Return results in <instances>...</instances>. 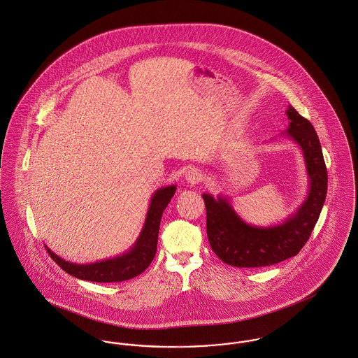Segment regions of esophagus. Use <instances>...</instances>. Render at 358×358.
Wrapping results in <instances>:
<instances>
[{
	"label": "esophagus",
	"instance_id": "1",
	"mask_svg": "<svg viewBox=\"0 0 358 358\" xmlns=\"http://www.w3.org/2000/svg\"><path fill=\"white\" fill-rule=\"evenodd\" d=\"M185 180H187V182L188 184H197L200 180H201V171L199 170V169H196V167H192V169H189L187 173H185Z\"/></svg>",
	"mask_w": 358,
	"mask_h": 358
}]
</instances>
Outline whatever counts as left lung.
Masks as SVG:
<instances>
[{"instance_id": "1", "label": "left lung", "mask_w": 358, "mask_h": 358, "mask_svg": "<svg viewBox=\"0 0 358 358\" xmlns=\"http://www.w3.org/2000/svg\"><path fill=\"white\" fill-rule=\"evenodd\" d=\"M286 115L290 122L283 135L294 140L303 150L309 176L308 196L296 214L283 223L257 227L241 220L226 197L214 199L210 193H204L208 241L226 264L253 268L293 257L306 244L319 220L329 181L322 145L313 125L293 106L287 108Z\"/></svg>"}]
</instances>
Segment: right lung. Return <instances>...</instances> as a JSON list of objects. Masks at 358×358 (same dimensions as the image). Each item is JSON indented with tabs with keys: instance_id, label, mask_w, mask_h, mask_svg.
Segmentation results:
<instances>
[{
	"instance_id": "1",
	"label": "right lung",
	"mask_w": 358,
	"mask_h": 358,
	"mask_svg": "<svg viewBox=\"0 0 358 358\" xmlns=\"http://www.w3.org/2000/svg\"><path fill=\"white\" fill-rule=\"evenodd\" d=\"M174 193H176V185L161 188L154 193V196L151 197L150 208L147 213L143 230L135 245L121 256L91 263V264H75L58 257L55 252L48 247L46 250L65 273L78 279L101 282V283L122 282V280L132 279L135 276L140 275L151 264L157 253L161 218Z\"/></svg>"
}]
</instances>
